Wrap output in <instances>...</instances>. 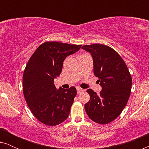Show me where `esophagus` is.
I'll list each match as a JSON object with an SVG mask.
<instances>
[{"label":"esophagus","instance_id":"esophagus-1","mask_svg":"<svg viewBox=\"0 0 149 149\" xmlns=\"http://www.w3.org/2000/svg\"><path fill=\"white\" fill-rule=\"evenodd\" d=\"M83 91H84V89H81V88H80V87H77V93H80L81 92H83Z\"/></svg>","mask_w":149,"mask_h":149}]
</instances>
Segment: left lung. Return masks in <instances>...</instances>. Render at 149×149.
<instances>
[{"label":"left lung","mask_w":149,"mask_h":149,"mask_svg":"<svg viewBox=\"0 0 149 149\" xmlns=\"http://www.w3.org/2000/svg\"><path fill=\"white\" fill-rule=\"evenodd\" d=\"M82 49L92 56L93 73L99 78L102 87L99 95L87 89L90 100L85 104V111L95 123H111L127 104L131 93V74L121 57L110 47L93 44L83 46Z\"/></svg>","instance_id":"obj_1"}]
</instances>
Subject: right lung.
<instances>
[{"label": "right lung", "instance_id": "add662e5", "mask_svg": "<svg viewBox=\"0 0 149 149\" xmlns=\"http://www.w3.org/2000/svg\"><path fill=\"white\" fill-rule=\"evenodd\" d=\"M81 47L45 42L36 49L26 65L22 85L24 97L32 114L47 125H58L70 114L77 89L74 87L57 89L54 81L62 72L65 58Z\"/></svg>", "mask_w": 149, "mask_h": 149}]
</instances>
